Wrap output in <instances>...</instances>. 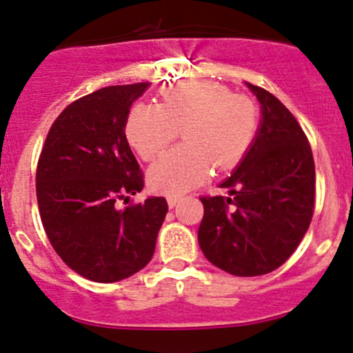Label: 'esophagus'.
I'll return each mask as SVG.
<instances>
[{"label":"esophagus","instance_id":"1","mask_svg":"<svg viewBox=\"0 0 353 353\" xmlns=\"http://www.w3.org/2000/svg\"><path fill=\"white\" fill-rule=\"evenodd\" d=\"M179 201H181V196H174V194L167 196V205H169V208H174Z\"/></svg>","mask_w":353,"mask_h":353}]
</instances>
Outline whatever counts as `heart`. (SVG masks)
<instances>
[{
    "label": "heart",
    "mask_w": 353,
    "mask_h": 353,
    "mask_svg": "<svg viewBox=\"0 0 353 353\" xmlns=\"http://www.w3.org/2000/svg\"><path fill=\"white\" fill-rule=\"evenodd\" d=\"M257 128L259 110L250 98L214 81H186L167 89L159 106H133L125 133L140 157L152 161L183 132L184 145L148 170L154 191L179 194L205 183L213 165L228 170L239 164Z\"/></svg>",
    "instance_id": "1"
}]
</instances>
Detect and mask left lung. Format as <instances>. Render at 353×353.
<instances>
[{
	"instance_id": "8db88e82",
	"label": "left lung",
	"mask_w": 353,
	"mask_h": 353,
	"mask_svg": "<svg viewBox=\"0 0 353 353\" xmlns=\"http://www.w3.org/2000/svg\"><path fill=\"white\" fill-rule=\"evenodd\" d=\"M262 105L250 150L221 184L232 198L201 196L198 230L208 261L240 277L269 274L292 255L314 211V161L306 133L279 99L248 84Z\"/></svg>"
}]
</instances>
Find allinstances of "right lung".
Masks as SVG:
<instances>
[{
	"label": "right lung",
	"mask_w": 353,
	"mask_h": 353,
	"mask_svg": "<svg viewBox=\"0 0 353 353\" xmlns=\"http://www.w3.org/2000/svg\"><path fill=\"white\" fill-rule=\"evenodd\" d=\"M148 86H108L70 103L52 123L37 164L49 242L74 272L94 283H117L143 269L167 213L165 198L117 205L143 189L125 125Z\"/></svg>",
	"instance_id": "obj_1"
}]
</instances>
